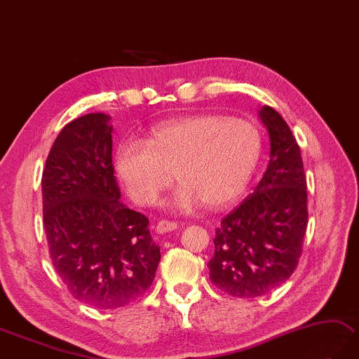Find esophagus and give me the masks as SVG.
Here are the masks:
<instances>
[{
	"mask_svg": "<svg viewBox=\"0 0 359 359\" xmlns=\"http://www.w3.org/2000/svg\"><path fill=\"white\" fill-rule=\"evenodd\" d=\"M177 229V222H172V220H161L157 222L156 224V232L157 234H165V232H170Z\"/></svg>",
	"mask_w": 359,
	"mask_h": 359,
	"instance_id": "obj_1",
	"label": "esophagus"
}]
</instances>
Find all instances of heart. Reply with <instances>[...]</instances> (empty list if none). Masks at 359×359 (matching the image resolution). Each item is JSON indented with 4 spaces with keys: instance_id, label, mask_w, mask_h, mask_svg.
<instances>
[{
    "instance_id": "b5f03b06",
    "label": "heart",
    "mask_w": 359,
    "mask_h": 359,
    "mask_svg": "<svg viewBox=\"0 0 359 359\" xmlns=\"http://www.w3.org/2000/svg\"><path fill=\"white\" fill-rule=\"evenodd\" d=\"M263 149L262 133L248 119L197 114L156 123L147 140L125 139L114 151L116 176L135 202L149 206L174 182L179 210L202 203L222 208L251 182Z\"/></svg>"
}]
</instances>
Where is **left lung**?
I'll list each match as a JSON object with an SVG mask.
<instances>
[{
	"mask_svg": "<svg viewBox=\"0 0 359 359\" xmlns=\"http://www.w3.org/2000/svg\"><path fill=\"white\" fill-rule=\"evenodd\" d=\"M260 118L269 133V165L254 193L215 229L208 263L212 285L238 298L269 294L294 273L309 215L297 139L272 107H263Z\"/></svg>",
	"mask_w": 359,
	"mask_h": 359,
	"instance_id": "8db88e82",
	"label": "left lung"
}]
</instances>
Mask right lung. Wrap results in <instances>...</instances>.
Masks as SVG:
<instances>
[{"label": "right lung", "mask_w": 359, "mask_h": 359, "mask_svg": "<svg viewBox=\"0 0 359 359\" xmlns=\"http://www.w3.org/2000/svg\"><path fill=\"white\" fill-rule=\"evenodd\" d=\"M108 116L67 123L43 171L48 255L69 292L96 309H118L153 285L161 248L144 214L119 202Z\"/></svg>", "instance_id": "1"}]
</instances>
